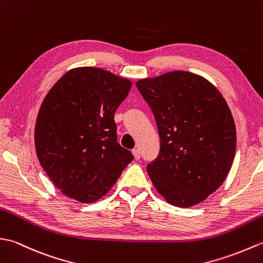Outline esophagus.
<instances>
[{"label": "esophagus", "mask_w": 263, "mask_h": 263, "mask_svg": "<svg viewBox=\"0 0 263 263\" xmlns=\"http://www.w3.org/2000/svg\"><path fill=\"white\" fill-rule=\"evenodd\" d=\"M133 154H134V157H135V160L141 159V151H139L138 148L133 149Z\"/></svg>", "instance_id": "34e87169"}]
</instances>
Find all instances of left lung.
I'll use <instances>...</instances> for the list:
<instances>
[{
    "label": "left lung",
    "instance_id": "8db88e82",
    "mask_svg": "<svg viewBox=\"0 0 263 263\" xmlns=\"http://www.w3.org/2000/svg\"><path fill=\"white\" fill-rule=\"evenodd\" d=\"M159 130L160 153L147 165L156 190L177 207H190L217 190L236 149L231 110L199 75L174 71L137 81Z\"/></svg>",
    "mask_w": 263,
    "mask_h": 263
}]
</instances>
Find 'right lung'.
Segmentation results:
<instances>
[{
  "label": "right lung",
  "mask_w": 263,
  "mask_h": 263,
  "mask_svg": "<svg viewBox=\"0 0 263 263\" xmlns=\"http://www.w3.org/2000/svg\"><path fill=\"white\" fill-rule=\"evenodd\" d=\"M129 80L97 67H78L57 81L39 109L34 145L38 160L64 195L95 202L133 161L117 141L114 116Z\"/></svg>",
  "instance_id": "1"
}]
</instances>
